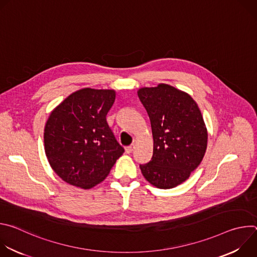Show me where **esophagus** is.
Listing matches in <instances>:
<instances>
[{"label": "esophagus", "mask_w": 257, "mask_h": 257, "mask_svg": "<svg viewBox=\"0 0 257 257\" xmlns=\"http://www.w3.org/2000/svg\"><path fill=\"white\" fill-rule=\"evenodd\" d=\"M134 148H135L134 144H131V145L127 146V148H126V153H127V154H131V153L134 151Z\"/></svg>", "instance_id": "1"}]
</instances>
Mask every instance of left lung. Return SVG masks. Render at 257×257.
<instances>
[{
  "instance_id": "obj_1",
  "label": "left lung",
  "mask_w": 257,
  "mask_h": 257,
  "mask_svg": "<svg viewBox=\"0 0 257 257\" xmlns=\"http://www.w3.org/2000/svg\"><path fill=\"white\" fill-rule=\"evenodd\" d=\"M138 96L151 119L154 136L152 160L140 165L144 178L161 189L186 181L201 163L207 132L193 98L168 84L143 87Z\"/></svg>"
}]
</instances>
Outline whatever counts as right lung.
<instances>
[{
    "label": "right lung",
    "instance_id": "add662e5",
    "mask_svg": "<svg viewBox=\"0 0 257 257\" xmlns=\"http://www.w3.org/2000/svg\"><path fill=\"white\" fill-rule=\"evenodd\" d=\"M112 89L83 88L51 113L45 151L55 173L71 185L89 189L103 181L124 148L106 122L115 101Z\"/></svg>",
    "mask_w": 257,
    "mask_h": 257
}]
</instances>
